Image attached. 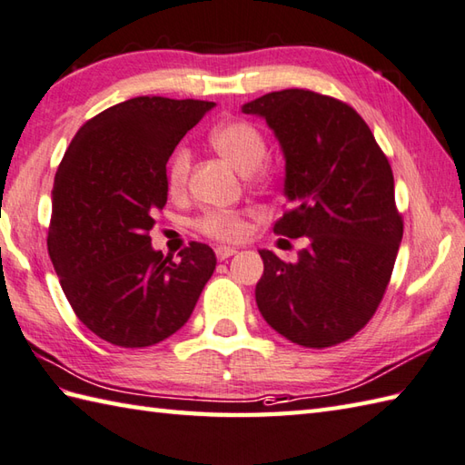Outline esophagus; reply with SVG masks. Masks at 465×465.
<instances>
[{"label":"esophagus","mask_w":465,"mask_h":465,"mask_svg":"<svg viewBox=\"0 0 465 465\" xmlns=\"http://www.w3.org/2000/svg\"><path fill=\"white\" fill-rule=\"evenodd\" d=\"M214 252H216V259L224 261V259L232 257V254H236V249H234V246H224V244H221V246H216Z\"/></svg>","instance_id":"esophagus-1"}]
</instances>
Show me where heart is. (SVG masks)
<instances>
[{
	"instance_id": "heart-1",
	"label": "heart",
	"mask_w": 465,
	"mask_h": 465,
	"mask_svg": "<svg viewBox=\"0 0 465 465\" xmlns=\"http://www.w3.org/2000/svg\"><path fill=\"white\" fill-rule=\"evenodd\" d=\"M211 146L223 158L239 170L242 174H251L254 170H261L264 158H267V140L262 132L249 120H226L214 126L211 136ZM193 154L186 146H178L168 158L166 180L170 193H180L186 186L188 174H191ZM198 229L216 241H241L244 239L246 226L244 216L236 211H208L196 223Z\"/></svg>"
}]
</instances>
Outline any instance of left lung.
<instances>
[{"mask_svg": "<svg viewBox=\"0 0 465 465\" xmlns=\"http://www.w3.org/2000/svg\"><path fill=\"white\" fill-rule=\"evenodd\" d=\"M272 130L289 211L274 232L307 246L295 262L261 249L254 289L264 321L302 347H331L373 317L391 279L403 223L393 173L359 114L309 90H281L242 104Z\"/></svg>", "mask_w": 465, "mask_h": 465, "instance_id": "8db88e82", "label": "left lung"}]
</instances>
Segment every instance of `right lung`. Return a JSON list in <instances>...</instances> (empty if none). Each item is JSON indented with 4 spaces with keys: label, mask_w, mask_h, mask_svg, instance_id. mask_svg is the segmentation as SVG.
Returning a JSON list of instances; mask_svg holds the SVG:
<instances>
[{
    "label": "right lung",
    "mask_w": 465,
    "mask_h": 465,
    "mask_svg": "<svg viewBox=\"0 0 465 465\" xmlns=\"http://www.w3.org/2000/svg\"><path fill=\"white\" fill-rule=\"evenodd\" d=\"M214 102L140 96L94 116L55 173L47 251L65 299L92 333L150 347L191 319L216 267L208 244L180 259L153 249L168 198L166 163Z\"/></svg>",
    "instance_id": "1"
}]
</instances>
